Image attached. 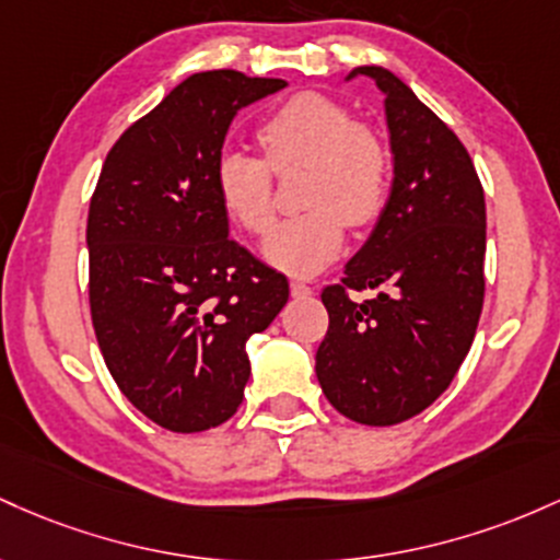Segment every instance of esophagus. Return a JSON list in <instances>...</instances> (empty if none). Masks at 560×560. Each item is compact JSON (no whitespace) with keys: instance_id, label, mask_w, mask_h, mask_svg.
I'll use <instances>...</instances> for the list:
<instances>
[{"instance_id":"1","label":"esophagus","mask_w":560,"mask_h":560,"mask_svg":"<svg viewBox=\"0 0 560 560\" xmlns=\"http://www.w3.org/2000/svg\"><path fill=\"white\" fill-rule=\"evenodd\" d=\"M291 296H296V299L312 296V288L301 280H291Z\"/></svg>"}]
</instances>
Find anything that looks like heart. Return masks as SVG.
Instances as JSON below:
<instances>
[{
    "instance_id": "b5f03b06",
    "label": "heart",
    "mask_w": 560,
    "mask_h": 560,
    "mask_svg": "<svg viewBox=\"0 0 560 560\" xmlns=\"http://www.w3.org/2000/svg\"><path fill=\"white\" fill-rule=\"evenodd\" d=\"M264 161L228 150L217 161V192L232 222L267 232L275 222V174L306 168L304 217L282 222L264 237L261 256L288 275H314L343 246V222H373L388 192V150L373 129L351 121L336 100L304 92L282 103L261 124Z\"/></svg>"
}]
</instances>
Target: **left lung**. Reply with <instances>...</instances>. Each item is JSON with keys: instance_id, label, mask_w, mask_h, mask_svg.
I'll list each match as a JSON object with an SVG mask.
<instances>
[{"instance_id": "left-lung-1", "label": "left lung", "mask_w": 560, "mask_h": 560, "mask_svg": "<svg viewBox=\"0 0 560 560\" xmlns=\"http://www.w3.org/2000/svg\"><path fill=\"white\" fill-rule=\"evenodd\" d=\"M383 94L392 187L343 280L323 291L330 325L314 373L341 416L394 425L442 397L483 304L487 206L468 150L399 77L360 66ZM370 287L373 300L351 302Z\"/></svg>"}]
</instances>
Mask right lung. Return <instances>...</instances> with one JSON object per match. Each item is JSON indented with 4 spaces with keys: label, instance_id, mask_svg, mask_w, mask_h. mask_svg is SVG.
<instances>
[{
    "label": "right lung",
    "instance_id": "right-lung-1",
    "mask_svg": "<svg viewBox=\"0 0 560 560\" xmlns=\"http://www.w3.org/2000/svg\"><path fill=\"white\" fill-rule=\"evenodd\" d=\"M288 81L192 73L113 144L90 203V306L131 405L177 433L235 416L246 343L288 304V280L230 241L217 161L232 118Z\"/></svg>",
    "mask_w": 560,
    "mask_h": 560
}]
</instances>
